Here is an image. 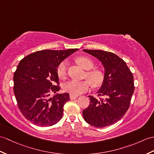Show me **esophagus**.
<instances>
[{"mask_svg":"<svg viewBox=\"0 0 154 154\" xmlns=\"http://www.w3.org/2000/svg\"><path fill=\"white\" fill-rule=\"evenodd\" d=\"M69 98H70L71 100H75V99H76L77 98V96H73L72 94H70Z\"/></svg>","mask_w":154,"mask_h":154,"instance_id":"obj_1","label":"esophagus"}]
</instances>
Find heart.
Here are the masks:
<instances>
[{
  "instance_id": "b5f03b06",
  "label": "heart",
  "mask_w": 154,
  "mask_h": 154,
  "mask_svg": "<svg viewBox=\"0 0 154 154\" xmlns=\"http://www.w3.org/2000/svg\"><path fill=\"white\" fill-rule=\"evenodd\" d=\"M78 63L85 70L88 71L86 73L87 77L91 84L93 86H98L103 81V74L100 71L97 69L91 70L94 67V63L92 61L85 56L79 57L77 59ZM67 62L66 60L61 62L57 67V74L60 78L64 79L67 74ZM90 70V71H88ZM63 91L68 92L73 96H78L87 92L89 89V83L87 81H69L64 84L63 87Z\"/></svg>"
}]
</instances>
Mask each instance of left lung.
<instances>
[{"instance_id": "obj_1", "label": "left lung", "mask_w": 154, "mask_h": 154, "mask_svg": "<svg viewBox=\"0 0 154 154\" xmlns=\"http://www.w3.org/2000/svg\"><path fill=\"white\" fill-rule=\"evenodd\" d=\"M101 62L104 76L97 92L100 100L88 96L90 104L83 111L85 121L98 128L117 122L127 112L134 90L133 73L126 63L112 52L101 50H83Z\"/></svg>"}]
</instances>
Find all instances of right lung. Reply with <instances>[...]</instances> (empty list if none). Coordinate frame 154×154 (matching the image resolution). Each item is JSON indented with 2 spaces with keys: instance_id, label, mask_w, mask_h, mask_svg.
I'll return each mask as SVG.
<instances>
[{
  "instance_id": "1",
  "label": "right lung",
  "mask_w": 154,
  "mask_h": 154,
  "mask_svg": "<svg viewBox=\"0 0 154 154\" xmlns=\"http://www.w3.org/2000/svg\"><path fill=\"white\" fill-rule=\"evenodd\" d=\"M79 49L43 50L21 60L14 74V92L23 116L40 127H51L62 119L63 106L69 101L66 92L50 98L60 87L57 67Z\"/></svg>"
}]
</instances>
